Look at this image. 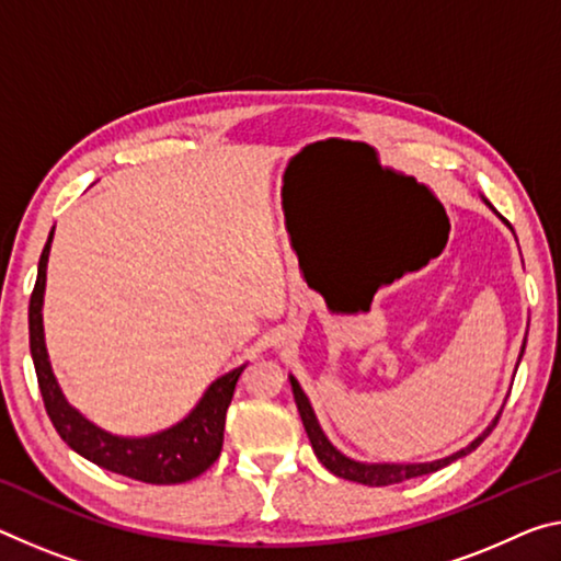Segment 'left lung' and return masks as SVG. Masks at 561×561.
I'll return each mask as SVG.
<instances>
[{
  "label": "left lung",
  "mask_w": 561,
  "mask_h": 561,
  "mask_svg": "<svg viewBox=\"0 0 561 561\" xmlns=\"http://www.w3.org/2000/svg\"><path fill=\"white\" fill-rule=\"evenodd\" d=\"M486 202V199H484ZM489 204V202H486ZM492 207V204H489ZM522 354H524V346H522ZM519 354V359H522ZM291 381V392H295V402L299 409V416H301V424H305V432L309 442H312V449L317 459L322 461V465L329 469V472L342 477V479H350V482H359V484H369V486H387V484H399V482H407V479H414V477H422V474H432L437 472V469L451 465V461L469 455V451H474L479 444H482L492 430L500 422V414L494 416V422L486 426V430L479 434V437L469 444V447L455 451V455L437 459V461H424V465H367V461H357V459H350L346 455H342L340 449L334 447L332 442L327 439V434L322 432V426L317 422V414L312 404H309L307 394L301 392L299 381L295 377H289Z\"/></svg>",
  "instance_id": "8db88e82"
}]
</instances>
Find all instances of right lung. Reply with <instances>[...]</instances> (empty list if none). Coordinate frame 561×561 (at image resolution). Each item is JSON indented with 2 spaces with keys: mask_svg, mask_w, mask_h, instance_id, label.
Wrapping results in <instances>:
<instances>
[{
  "mask_svg": "<svg viewBox=\"0 0 561 561\" xmlns=\"http://www.w3.org/2000/svg\"><path fill=\"white\" fill-rule=\"evenodd\" d=\"M51 237H55V229H51L47 244L42 249L37 282H34L30 299V352L34 369H37L44 409H47L57 434L77 455L94 461L96 467L129 479H139V482L147 484H182L207 472L221 451L227 409L232 404L234 387L247 364L211 381L197 407L182 422H176L164 432L149 434V437H117V434L100 430L87 416L79 414L61 394L49 364L47 344H44L42 305Z\"/></svg>",
  "mask_w": 561,
  "mask_h": 561,
  "instance_id": "1",
  "label": "right lung"
}]
</instances>
